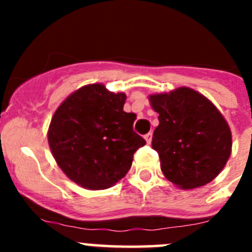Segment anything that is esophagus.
<instances>
[{
  "instance_id": "obj_1",
  "label": "esophagus",
  "mask_w": 252,
  "mask_h": 252,
  "mask_svg": "<svg viewBox=\"0 0 252 252\" xmlns=\"http://www.w3.org/2000/svg\"><path fill=\"white\" fill-rule=\"evenodd\" d=\"M151 139H153V133H151V132L146 133V135H145V140H146V142H148V144H150Z\"/></svg>"
}]
</instances>
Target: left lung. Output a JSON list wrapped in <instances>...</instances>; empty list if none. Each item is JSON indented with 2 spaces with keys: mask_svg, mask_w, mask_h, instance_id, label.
Segmentation results:
<instances>
[{
  "mask_svg": "<svg viewBox=\"0 0 252 252\" xmlns=\"http://www.w3.org/2000/svg\"><path fill=\"white\" fill-rule=\"evenodd\" d=\"M159 113L153 149L165 178L179 188L212 182L231 155L232 136L221 112L203 94L187 87L149 97Z\"/></svg>",
  "mask_w": 252,
  "mask_h": 252,
  "instance_id": "left-lung-1",
  "label": "left lung"
}]
</instances>
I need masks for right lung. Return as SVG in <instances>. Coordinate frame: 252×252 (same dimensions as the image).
Here are the masks:
<instances>
[{
	"label": "right lung",
	"instance_id": "add662e5",
	"mask_svg": "<svg viewBox=\"0 0 252 252\" xmlns=\"http://www.w3.org/2000/svg\"><path fill=\"white\" fill-rule=\"evenodd\" d=\"M125 93L95 83L75 91L55 111L49 146L59 168L78 186L92 190L112 187L146 144L133 131L136 115L125 112Z\"/></svg>",
	"mask_w": 252,
	"mask_h": 252
}]
</instances>
